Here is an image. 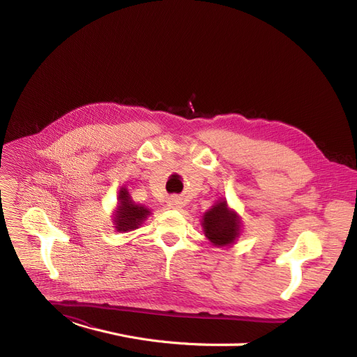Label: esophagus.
Instances as JSON below:
<instances>
[{
	"label": "esophagus",
	"instance_id": "34e87169",
	"mask_svg": "<svg viewBox=\"0 0 357 357\" xmlns=\"http://www.w3.org/2000/svg\"><path fill=\"white\" fill-rule=\"evenodd\" d=\"M181 205H183V202H181L180 198H177V197L168 198V207H169V208H172V210H180Z\"/></svg>",
	"mask_w": 357,
	"mask_h": 357
}]
</instances>
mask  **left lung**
I'll return each mask as SVG.
<instances>
[{
    "label": "left lung",
    "mask_w": 357,
    "mask_h": 357,
    "mask_svg": "<svg viewBox=\"0 0 357 357\" xmlns=\"http://www.w3.org/2000/svg\"><path fill=\"white\" fill-rule=\"evenodd\" d=\"M201 226L207 240L215 247L231 245L241 235V218L223 198L204 213Z\"/></svg>",
    "instance_id": "8db88e82"
}]
</instances>
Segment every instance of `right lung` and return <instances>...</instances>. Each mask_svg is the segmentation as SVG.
Listing matches in <instances>:
<instances>
[{
    "mask_svg": "<svg viewBox=\"0 0 357 357\" xmlns=\"http://www.w3.org/2000/svg\"><path fill=\"white\" fill-rule=\"evenodd\" d=\"M152 214L146 205L137 204L125 186L119 189L117 205L113 211V225L117 232H131L138 229Z\"/></svg>",
    "mask_w": 357,
    "mask_h": 357,
    "instance_id": "right-lung-1",
    "label": "right lung"
}]
</instances>
